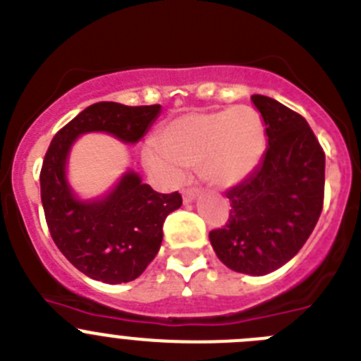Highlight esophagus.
<instances>
[{
    "instance_id": "34e87169",
    "label": "esophagus",
    "mask_w": 361,
    "mask_h": 361,
    "mask_svg": "<svg viewBox=\"0 0 361 361\" xmlns=\"http://www.w3.org/2000/svg\"><path fill=\"white\" fill-rule=\"evenodd\" d=\"M198 193H200V190H198V188H186V190H183L184 202H191V200H195Z\"/></svg>"
}]
</instances>
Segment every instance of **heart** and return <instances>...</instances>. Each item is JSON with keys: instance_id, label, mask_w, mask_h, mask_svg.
Returning a JSON list of instances; mask_svg holds the SVG:
<instances>
[{"instance_id": "heart-1", "label": "heart", "mask_w": 361, "mask_h": 361, "mask_svg": "<svg viewBox=\"0 0 361 361\" xmlns=\"http://www.w3.org/2000/svg\"><path fill=\"white\" fill-rule=\"evenodd\" d=\"M160 152L148 148L145 163L171 180L184 168H200L211 184L231 188L249 177L267 148L263 118L250 105L190 112L168 121L157 134Z\"/></svg>"}]
</instances>
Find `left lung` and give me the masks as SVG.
Segmentation results:
<instances>
[{"instance_id": "8db88e82", "label": "left lung", "mask_w": 361, "mask_h": 361, "mask_svg": "<svg viewBox=\"0 0 361 361\" xmlns=\"http://www.w3.org/2000/svg\"><path fill=\"white\" fill-rule=\"evenodd\" d=\"M269 147L263 163L226 193L229 220L209 233L218 259L234 272L264 276L288 263L315 229L324 206L326 154L299 112L252 94Z\"/></svg>"}]
</instances>
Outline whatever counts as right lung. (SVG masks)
<instances>
[{
	"mask_svg": "<svg viewBox=\"0 0 361 361\" xmlns=\"http://www.w3.org/2000/svg\"><path fill=\"white\" fill-rule=\"evenodd\" d=\"M161 105L98 102L75 116L55 134L41 168V200L46 224L66 259L91 279L109 284L134 281L159 252L163 224L183 206L178 191L157 193L128 171L112 193L97 202H80L66 183V159L75 137L100 130L125 143L140 141Z\"/></svg>",
	"mask_w": 361,
	"mask_h": 361,
	"instance_id": "1",
	"label": "right lung"
}]
</instances>
